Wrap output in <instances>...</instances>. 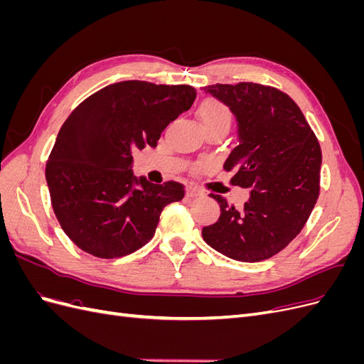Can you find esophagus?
I'll return each instance as SVG.
<instances>
[{"label":"esophagus","mask_w":364,"mask_h":364,"mask_svg":"<svg viewBox=\"0 0 364 364\" xmlns=\"http://www.w3.org/2000/svg\"><path fill=\"white\" fill-rule=\"evenodd\" d=\"M203 193L199 188H196V186H190V188L186 190V197H190V199H194V197H199Z\"/></svg>","instance_id":"obj_1"}]
</instances>
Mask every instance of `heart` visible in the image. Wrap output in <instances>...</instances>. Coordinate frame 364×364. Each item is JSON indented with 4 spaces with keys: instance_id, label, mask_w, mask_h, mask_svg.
Segmentation results:
<instances>
[{
    "instance_id": "heart-1",
    "label": "heart",
    "mask_w": 364,
    "mask_h": 364,
    "mask_svg": "<svg viewBox=\"0 0 364 364\" xmlns=\"http://www.w3.org/2000/svg\"><path fill=\"white\" fill-rule=\"evenodd\" d=\"M197 117H199L203 130L209 129H229L232 123V112L229 107L215 98H206L197 109Z\"/></svg>"
}]
</instances>
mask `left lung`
<instances>
[{
  "mask_svg": "<svg viewBox=\"0 0 364 364\" xmlns=\"http://www.w3.org/2000/svg\"><path fill=\"white\" fill-rule=\"evenodd\" d=\"M203 90L235 117L238 144L223 168L234 174L232 185L252 191L243 211L209 194L220 205V217L202 229V237L235 261L269 259L301 232L313 211L321 146L301 109L277 87L243 82Z\"/></svg>",
  "mask_w": 364,
  "mask_h": 364,
  "instance_id": "left-lung-1",
  "label": "left lung"
}]
</instances>
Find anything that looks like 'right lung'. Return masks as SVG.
<instances>
[{
	"label": "right lung",
	"mask_w": 364,
	"mask_h": 364,
	"mask_svg": "<svg viewBox=\"0 0 364 364\" xmlns=\"http://www.w3.org/2000/svg\"><path fill=\"white\" fill-rule=\"evenodd\" d=\"M188 85L127 80L87 97L65 121L47 162L51 205L63 232L97 258H121L155 235L162 209L183 185L132 171V151L156 147L164 129L196 100Z\"/></svg>",
	"instance_id": "add662e5"
}]
</instances>
